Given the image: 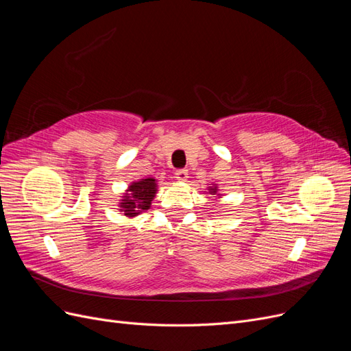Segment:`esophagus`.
Listing matches in <instances>:
<instances>
[{"label":"esophagus","instance_id":"1","mask_svg":"<svg viewBox=\"0 0 351 351\" xmlns=\"http://www.w3.org/2000/svg\"><path fill=\"white\" fill-rule=\"evenodd\" d=\"M187 177H189V173H187V169H184V168L177 169V171H176V178L178 180V182H186Z\"/></svg>","mask_w":351,"mask_h":351}]
</instances>
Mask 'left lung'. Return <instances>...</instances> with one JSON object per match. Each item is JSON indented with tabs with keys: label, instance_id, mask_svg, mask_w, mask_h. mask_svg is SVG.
<instances>
[{
	"label": "left lung",
	"instance_id": "obj_1",
	"mask_svg": "<svg viewBox=\"0 0 351 351\" xmlns=\"http://www.w3.org/2000/svg\"><path fill=\"white\" fill-rule=\"evenodd\" d=\"M208 193H209V195H217V196H221V195L218 193V186H217V184H212V186H209V187H208Z\"/></svg>",
	"mask_w": 351,
	"mask_h": 351
}]
</instances>
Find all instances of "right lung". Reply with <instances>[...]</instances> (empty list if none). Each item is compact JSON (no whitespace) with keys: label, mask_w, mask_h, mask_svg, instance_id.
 I'll use <instances>...</instances> for the list:
<instances>
[{"label":"right lung","mask_w":351,"mask_h":351,"mask_svg":"<svg viewBox=\"0 0 351 351\" xmlns=\"http://www.w3.org/2000/svg\"><path fill=\"white\" fill-rule=\"evenodd\" d=\"M156 192L158 183L154 177L141 178L137 182L130 183L119 204L120 212H124V215L129 218L141 215L142 212L151 208Z\"/></svg>","instance_id":"add662e5"}]
</instances>
